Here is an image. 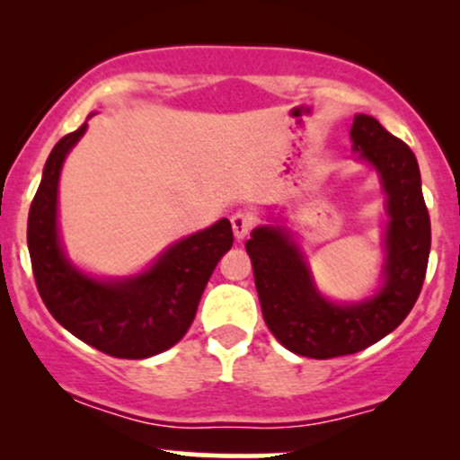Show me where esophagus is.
<instances>
[{
  "instance_id": "obj_1",
  "label": "esophagus",
  "mask_w": 460,
  "mask_h": 460,
  "mask_svg": "<svg viewBox=\"0 0 460 460\" xmlns=\"http://www.w3.org/2000/svg\"><path fill=\"white\" fill-rule=\"evenodd\" d=\"M231 226H234L235 240H244V237L252 231V226H255V220H252V216H248L244 212H235L231 216Z\"/></svg>"
}]
</instances>
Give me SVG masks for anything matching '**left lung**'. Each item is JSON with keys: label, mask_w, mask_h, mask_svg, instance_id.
<instances>
[{"label": "left lung", "mask_w": 460, "mask_h": 460, "mask_svg": "<svg viewBox=\"0 0 460 460\" xmlns=\"http://www.w3.org/2000/svg\"><path fill=\"white\" fill-rule=\"evenodd\" d=\"M350 138L376 166L387 192V263L381 292L358 305H332L314 288L303 255L281 226H257L246 242L257 296L279 344L300 357L355 355L389 335L413 309L430 252V216L413 151L374 116L357 114Z\"/></svg>", "instance_id": "obj_1"}]
</instances>
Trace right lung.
Returning <instances> with one entry per match:
<instances>
[{"instance_id": "add662e5", "label": "right lung", "mask_w": 460, "mask_h": 460, "mask_svg": "<svg viewBox=\"0 0 460 460\" xmlns=\"http://www.w3.org/2000/svg\"><path fill=\"white\" fill-rule=\"evenodd\" d=\"M86 123L49 153L28 216V248L36 288L49 314L84 344L110 357L146 358L168 350L192 324L216 263L234 246L226 218L177 242L145 274L97 281L66 261L58 240V179Z\"/></svg>"}]
</instances>
